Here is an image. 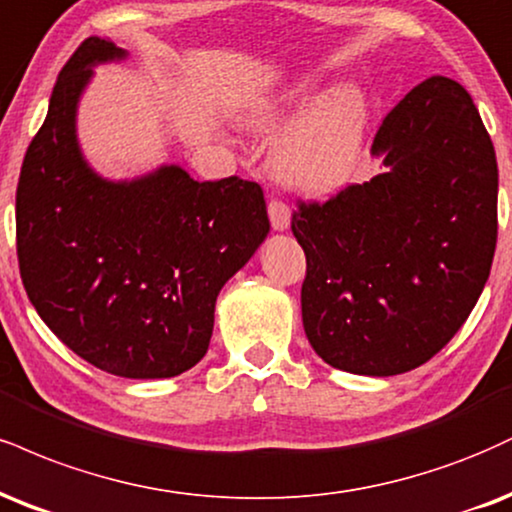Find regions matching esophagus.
I'll list each match as a JSON object with an SVG mask.
<instances>
[{"mask_svg": "<svg viewBox=\"0 0 512 512\" xmlns=\"http://www.w3.org/2000/svg\"><path fill=\"white\" fill-rule=\"evenodd\" d=\"M269 219H272L274 231H286L291 226V207L281 200H269Z\"/></svg>", "mask_w": 512, "mask_h": 512, "instance_id": "1", "label": "esophagus"}]
</instances>
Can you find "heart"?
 Segmentation results:
<instances>
[{
	"instance_id": "b5f03b06",
	"label": "heart",
	"mask_w": 512,
	"mask_h": 512,
	"mask_svg": "<svg viewBox=\"0 0 512 512\" xmlns=\"http://www.w3.org/2000/svg\"><path fill=\"white\" fill-rule=\"evenodd\" d=\"M317 80L298 76L245 114L255 131L276 133L269 169L281 186L305 195L336 193L353 178L369 128V104L357 85H336L315 102Z\"/></svg>"
}]
</instances>
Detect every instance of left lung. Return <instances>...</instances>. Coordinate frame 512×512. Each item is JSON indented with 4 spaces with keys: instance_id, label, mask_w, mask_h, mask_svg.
I'll list each match as a JSON object with an SVG mask.
<instances>
[{
    "instance_id": "obj_1",
    "label": "left lung",
    "mask_w": 512,
    "mask_h": 512,
    "mask_svg": "<svg viewBox=\"0 0 512 512\" xmlns=\"http://www.w3.org/2000/svg\"><path fill=\"white\" fill-rule=\"evenodd\" d=\"M386 171L291 229L307 257L300 291L326 365L393 377L439 353L477 305L496 250V152L472 97L432 76L386 114L372 143Z\"/></svg>"
}]
</instances>
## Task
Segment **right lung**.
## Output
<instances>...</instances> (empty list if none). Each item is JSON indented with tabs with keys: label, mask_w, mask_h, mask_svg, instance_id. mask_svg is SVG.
Listing matches in <instances>:
<instances>
[{
	"label": "right lung",
	"mask_w": 512,
	"mask_h": 512,
	"mask_svg": "<svg viewBox=\"0 0 512 512\" xmlns=\"http://www.w3.org/2000/svg\"><path fill=\"white\" fill-rule=\"evenodd\" d=\"M88 38L61 69L16 188V250L38 315L73 353L126 379L202 360L224 283L269 233L264 193L238 176L193 181L164 164L109 181L85 162L76 114L92 66L126 59Z\"/></svg>",
	"instance_id": "obj_1"
}]
</instances>
